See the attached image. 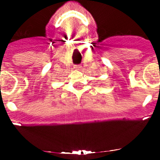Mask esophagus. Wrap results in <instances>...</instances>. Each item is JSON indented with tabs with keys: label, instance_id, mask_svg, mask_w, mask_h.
<instances>
[{
	"label": "esophagus",
	"instance_id": "esophagus-1",
	"mask_svg": "<svg viewBox=\"0 0 160 160\" xmlns=\"http://www.w3.org/2000/svg\"><path fill=\"white\" fill-rule=\"evenodd\" d=\"M81 66L80 65H76L74 66V69H76V70H80V69H81Z\"/></svg>",
	"mask_w": 160,
	"mask_h": 160
}]
</instances>
